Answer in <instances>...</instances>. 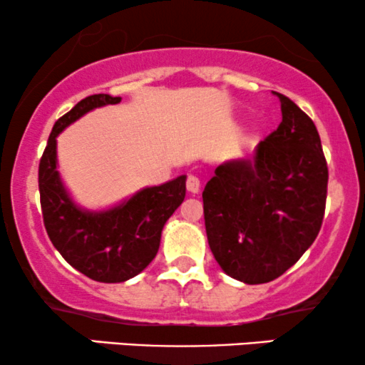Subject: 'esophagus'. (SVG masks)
<instances>
[{
	"label": "esophagus",
	"instance_id": "obj_1",
	"mask_svg": "<svg viewBox=\"0 0 365 365\" xmlns=\"http://www.w3.org/2000/svg\"><path fill=\"white\" fill-rule=\"evenodd\" d=\"M200 188V180L195 177V175H188L187 177V190L190 192V194H197Z\"/></svg>",
	"mask_w": 365,
	"mask_h": 365
}]
</instances>
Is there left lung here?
Listing matches in <instances>:
<instances>
[{
	"label": "left lung",
	"instance_id": "left-lung-1",
	"mask_svg": "<svg viewBox=\"0 0 365 365\" xmlns=\"http://www.w3.org/2000/svg\"><path fill=\"white\" fill-rule=\"evenodd\" d=\"M283 120L249 161L217 166L202 192L207 242L221 269L247 284L273 282L319 233L328 163L316 125L278 94Z\"/></svg>",
	"mask_w": 365,
	"mask_h": 365
}]
</instances>
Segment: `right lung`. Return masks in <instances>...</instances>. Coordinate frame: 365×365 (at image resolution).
Instances as JSON below:
<instances>
[{"instance_id": "add662e5", "label": "right lung", "mask_w": 365, "mask_h": 365, "mask_svg": "<svg viewBox=\"0 0 365 365\" xmlns=\"http://www.w3.org/2000/svg\"><path fill=\"white\" fill-rule=\"evenodd\" d=\"M121 98L87 96L54 123L39 163V194L49 240L70 266L101 283L133 278L156 257L163 226L185 199V178L140 190L106 212H83L70 200L56 171V137L87 111Z\"/></svg>"}]
</instances>
